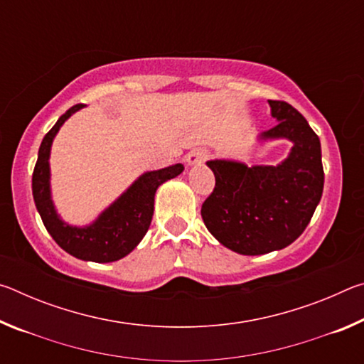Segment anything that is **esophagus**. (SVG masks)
Masks as SVG:
<instances>
[{
    "label": "esophagus",
    "mask_w": 364,
    "mask_h": 364,
    "mask_svg": "<svg viewBox=\"0 0 364 364\" xmlns=\"http://www.w3.org/2000/svg\"><path fill=\"white\" fill-rule=\"evenodd\" d=\"M208 157V152L204 149H194L191 151L188 156H186V162L189 165H197L200 162H204V160Z\"/></svg>",
    "instance_id": "obj_1"
}]
</instances>
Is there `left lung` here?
Returning <instances> with one entry per match:
<instances>
[{
    "label": "left lung",
    "instance_id": "8db88e82",
    "mask_svg": "<svg viewBox=\"0 0 364 364\" xmlns=\"http://www.w3.org/2000/svg\"><path fill=\"white\" fill-rule=\"evenodd\" d=\"M268 102L279 122L260 138L291 139L294 147L284 162L278 167L207 162L215 188L202 204V220L225 247L242 255L268 254L292 244L310 223L324 186L318 134L291 104Z\"/></svg>",
    "mask_w": 364,
    "mask_h": 364
}]
</instances>
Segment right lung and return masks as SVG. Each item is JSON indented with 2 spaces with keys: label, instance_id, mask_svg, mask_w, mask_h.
I'll return each mask as SVG.
<instances>
[{
  "label": "right lung",
  "instance_id": "1",
  "mask_svg": "<svg viewBox=\"0 0 364 364\" xmlns=\"http://www.w3.org/2000/svg\"><path fill=\"white\" fill-rule=\"evenodd\" d=\"M83 104L70 107L59 117L51 130L41 141L38 159L32 175L33 200L43 220V225L51 234L60 249L67 254L96 263L120 260L136 247L149 230L154 215V196L160 184L181 173V164L171 167L147 171L134 181L127 193H123L106 212L101 213L93 225L75 228L65 225L54 210L51 193H49V151L53 139L69 117L82 109Z\"/></svg>",
  "mask_w": 364,
  "mask_h": 364
}]
</instances>
